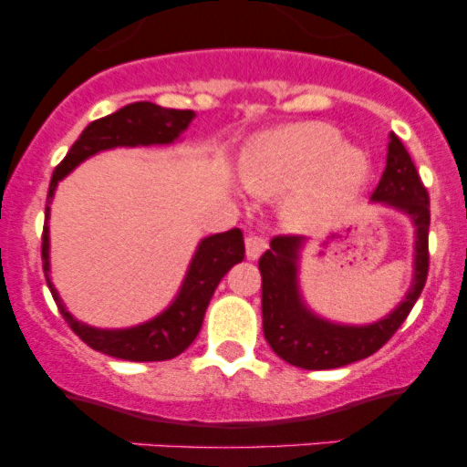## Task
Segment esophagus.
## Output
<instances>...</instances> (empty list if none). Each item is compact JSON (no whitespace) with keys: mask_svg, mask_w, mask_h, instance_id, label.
<instances>
[{"mask_svg":"<svg viewBox=\"0 0 467 467\" xmlns=\"http://www.w3.org/2000/svg\"><path fill=\"white\" fill-rule=\"evenodd\" d=\"M265 248H267V239H265L263 234L260 233L246 234V258L248 260H258L260 255L265 254Z\"/></svg>","mask_w":467,"mask_h":467,"instance_id":"1","label":"esophagus"}]
</instances>
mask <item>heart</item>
<instances>
[{"label":"heart","instance_id":"1","mask_svg":"<svg viewBox=\"0 0 467 467\" xmlns=\"http://www.w3.org/2000/svg\"><path fill=\"white\" fill-rule=\"evenodd\" d=\"M242 180L251 193H287L285 221L316 230L334 223L352 207L371 180V159L343 142L325 121H302L265 130L242 156Z\"/></svg>","mask_w":467,"mask_h":467}]
</instances>
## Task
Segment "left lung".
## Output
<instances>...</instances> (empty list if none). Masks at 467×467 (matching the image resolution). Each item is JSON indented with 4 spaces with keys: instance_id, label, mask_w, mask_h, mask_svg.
Segmentation results:
<instances>
[{
    "instance_id": "obj_1",
    "label": "left lung",
    "mask_w": 467,
    "mask_h": 467,
    "mask_svg": "<svg viewBox=\"0 0 467 467\" xmlns=\"http://www.w3.org/2000/svg\"><path fill=\"white\" fill-rule=\"evenodd\" d=\"M371 202L405 213L415 225V263L408 293L394 311L371 325L327 320L313 313L302 297L299 255L306 244L304 237H274L258 263L263 276V332L272 350L287 364L325 371L366 359L394 337L420 299L429 274V193L410 154L394 133H389L385 172Z\"/></svg>"
}]
</instances>
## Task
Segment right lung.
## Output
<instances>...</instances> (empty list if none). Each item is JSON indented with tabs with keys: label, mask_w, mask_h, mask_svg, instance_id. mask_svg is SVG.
<instances>
[{
	"label": "right lung",
	"mask_w": 467,
	"mask_h": 467,
	"mask_svg": "<svg viewBox=\"0 0 467 467\" xmlns=\"http://www.w3.org/2000/svg\"><path fill=\"white\" fill-rule=\"evenodd\" d=\"M193 110H170L150 101L129 103L112 115L91 121L80 133L64 161L55 168L47 189L46 225H43V272H46L47 287L57 306L62 311L64 320L71 325L73 332L89 348L103 355L117 357L129 361H165L182 355L198 337L202 327L204 311L209 306L213 290L221 278L230 272V267L244 260V234L239 228L228 233L209 234L200 239L191 258L186 276L182 281L180 293L170 302L165 311L142 325L126 327V329H101L91 327L73 317V313L64 306L62 297L50 281V202L55 198L57 184L68 172L78 168L82 161L99 151L115 150V147H150V145H172L182 138L189 124L193 121Z\"/></svg>",
	"instance_id": "obj_1"
}]
</instances>
